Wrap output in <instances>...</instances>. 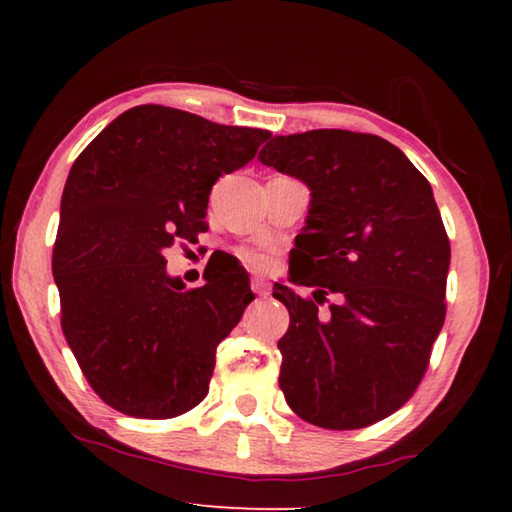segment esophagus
<instances>
[{
	"label": "esophagus",
	"instance_id": "1",
	"mask_svg": "<svg viewBox=\"0 0 512 512\" xmlns=\"http://www.w3.org/2000/svg\"><path fill=\"white\" fill-rule=\"evenodd\" d=\"M250 289H253V291L257 293V296L266 298L268 293H271V284H268L266 277H262V275H255L253 280H250Z\"/></svg>",
	"mask_w": 512,
	"mask_h": 512
}]
</instances>
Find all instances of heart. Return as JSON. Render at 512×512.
I'll list each match as a JSON object with an SVG mask.
<instances>
[{"label":"heart","instance_id":"b5f03b06","mask_svg":"<svg viewBox=\"0 0 512 512\" xmlns=\"http://www.w3.org/2000/svg\"><path fill=\"white\" fill-rule=\"evenodd\" d=\"M241 259L250 266V268H264L266 266V257L262 253H255V250H244L241 253Z\"/></svg>","mask_w":512,"mask_h":512}]
</instances>
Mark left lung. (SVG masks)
Segmentation results:
<instances>
[{
    "instance_id": "obj_1",
    "label": "left lung",
    "mask_w": 512,
    "mask_h": 512,
    "mask_svg": "<svg viewBox=\"0 0 512 512\" xmlns=\"http://www.w3.org/2000/svg\"><path fill=\"white\" fill-rule=\"evenodd\" d=\"M259 162L311 189L291 250L280 388L323 429H363L411 400L445 323L449 237L429 180L370 133L320 128L271 137Z\"/></svg>"
}]
</instances>
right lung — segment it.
<instances>
[{
    "mask_svg": "<svg viewBox=\"0 0 512 512\" xmlns=\"http://www.w3.org/2000/svg\"><path fill=\"white\" fill-rule=\"evenodd\" d=\"M268 137L146 103L110 121L72 164L51 257L60 327L112 409L167 420L210 391L216 345L255 298L248 273L207 264L203 287L185 289L162 250L196 244L212 185Z\"/></svg>",
    "mask_w": 512,
    "mask_h": 512,
    "instance_id": "add662e5",
    "label": "right lung"
}]
</instances>
